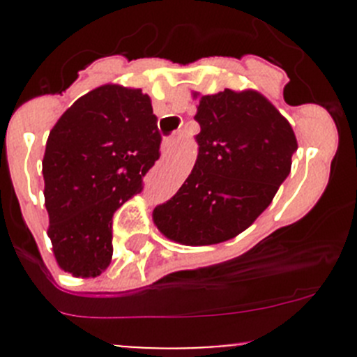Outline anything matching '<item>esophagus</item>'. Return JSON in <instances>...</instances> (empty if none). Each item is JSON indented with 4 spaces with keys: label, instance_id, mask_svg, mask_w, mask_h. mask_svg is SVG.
Wrapping results in <instances>:
<instances>
[{
    "label": "esophagus",
    "instance_id": "esophagus-1",
    "mask_svg": "<svg viewBox=\"0 0 357 357\" xmlns=\"http://www.w3.org/2000/svg\"><path fill=\"white\" fill-rule=\"evenodd\" d=\"M174 145H176V138L174 136H171V138L164 139V143H162V149H164V152H169V150H171Z\"/></svg>",
    "mask_w": 357,
    "mask_h": 357
}]
</instances>
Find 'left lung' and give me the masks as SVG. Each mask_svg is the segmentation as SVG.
Returning a JSON list of instances; mask_svg holds the SVG:
<instances>
[{
  "instance_id": "obj_1",
  "label": "left lung",
  "mask_w": 357,
  "mask_h": 357,
  "mask_svg": "<svg viewBox=\"0 0 357 357\" xmlns=\"http://www.w3.org/2000/svg\"><path fill=\"white\" fill-rule=\"evenodd\" d=\"M199 157L171 200L153 208L165 238L212 245L235 238L266 211L291 169L297 138L290 122L254 89L200 96Z\"/></svg>"
}]
</instances>
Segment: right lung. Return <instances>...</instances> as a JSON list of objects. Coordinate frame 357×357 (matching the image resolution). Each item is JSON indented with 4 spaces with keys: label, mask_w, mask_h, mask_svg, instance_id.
<instances>
[{
    "label": "right lung",
    "mask_w": 357,
    "mask_h": 357,
    "mask_svg": "<svg viewBox=\"0 0 357 357\" xmlns=\"http://www.w3.org/2000/svg\"><path fill=\"white\" fill-rule=\"evenodd\" d=\"M152 100L103 84L75 100L50 131L43 157L48 236L56 264L95 278L112 261V215L143 188L160 146Z\"/></svg>",
    "instance_id": "right-lung-1"
}]
</instances>
